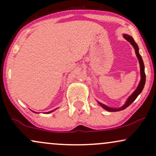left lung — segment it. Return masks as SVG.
<instances>
[{"label": "left lung", "mask_w": 156, "mask_h": 156, "mask_svg": "<svg viewBox=\"0 0 156 156\" xmlns=\"http://www.w3.org/2000/svg\"><path fill=\"white\" fill-rule=\"evenodd\" d=\"M123 37H124L128 42H129L130 43L132 44V46L133 47L134 50H135L136 55L138 59H139V65H140L141 80H140V82H139V85H138L136 89V90L134 91V92L132 93L129 97H128V98L127 99V101L125 102V104L123 105L122 106L119 107V108H112V107H108L107 106V105L103 104V103H100L99 101H98V103H99V105H101V107H103L105 110L108 111V112H119V111L124 110V109L126 108L127 107L129 106V105L131 104V103H133L136 99L138 95L142 92L143 89H144V84H145V81H146V76H145V73H144V62H143L142 58H141V55L139 54V47H138L137 44L136 43L135 41H134V39H133V37H132L131 36L126 34H123Z\"/></svg>", "instance_id": "1"}]
</instances>
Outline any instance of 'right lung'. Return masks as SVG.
Instances as JSON below:
<instances>
[{"label":"right lung","instance_id":"1","mask_svg":"<svg viewBox=\"0 0 156 156\" xmlns=\"http://www.w3.org/2000/svg\"><path fill=\"white\" fill-rule=\"evenodd\" d=\"M53 111H55V110H53V111H51V112H46V114H50V113L53 112ZM32 112H33V111H32ZM34 112V113H37V112Z\"/></svg>","mask_w":156,"mask_h":156}]
</instances>
